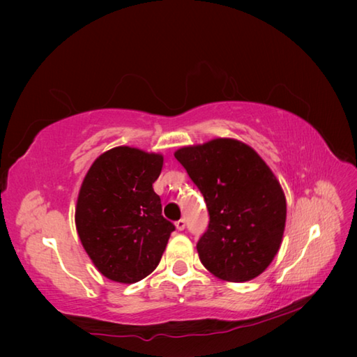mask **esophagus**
Instances as JSON below:
<instances>
[{"instance_id":"34e87169","label":"esophagus","mask_w":357,"mask_h":357,"mask_svg":"<svg viewBox=\"0 0 357 357\" xmlns=\"http://www.w3.org/2000/svg\"><path fill=\"white\" fill-rule=\"evenodd\" d=\"M174 225H176V229H178L179 231H183V230L185 229V221H184V219H179V221L174 222Z\"/></svg>"}]
</instances>
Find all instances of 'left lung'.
I'll list each match as a JSON object with an SVG mask.
<instances>
[{"label":"left lung","mask_w":357,"mask_h":357,"mask_svg":"<svg viewBox=\"0 0 357 357\" xmlns=\"http://www.w3.org/2000/svg\"><path fill=\"white\" fill-rule=\"evenodd\" d=\"M174 158L208 208V229L196 245L204 267L227 282L259 276L278 255L285 230L287 201L275 173L233 138L181 147Z\"/></svg>","instance_id":"left-lung-1"}]
</instances>
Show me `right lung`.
<instances>
[{"mask_svg":"<svg viewBox=\"0 0 357 357\" xmlns=\"http://www.w3.org/2000/svg\"><path fill=\"white\" fill-rule=\"evenodd\" d=\"M164 156L119 146L104 151L82 181L75 224L86 253L110 280L135 284L161 261L174 225L153 183Z\"/></svg>","mask_w":357,"mask_h":357,"instance_id":"right-lung-1","label":"right lung"}]
</instances>
